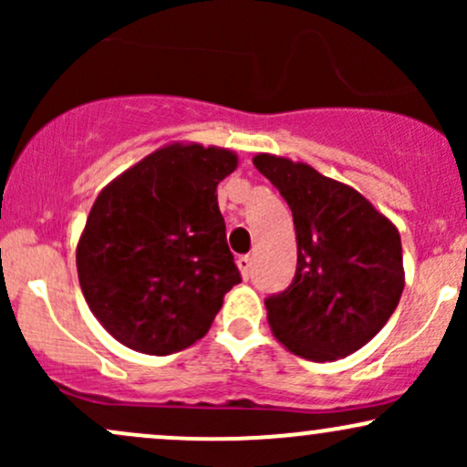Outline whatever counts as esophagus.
<instances>
[{"label":"esophagus","mask_w":467,"mask_h":467,"mask_svg":"<svg viewBox=\"0 0 467 467\" xmlns=\"http://www.w3.org/2000/svg\"><path fill=\"white\" fill-rule=\"evenodd\" d=\"M237 267H239L241 276L250 278V272H252V259H250V256H239V259H237Z\"/></svg>","instance_id":"obj_1"}]
</instances>
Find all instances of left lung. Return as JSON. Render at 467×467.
Listing matches in <instances>:
<instances>
[{
  "label": "left lung",
  "instance_id": "8db88e82",
  "mask_svg": "<svg viewBox=\"0 0 467 467\" xmlns=\"http://www.w3.org/2000/svg\"><path fill=\"white\" fill-rule=\"evenodd\" d=\"M252 162L287 202L298 245L292 285L265 301L272 334L314 362L362 349L404 289L398 228L356 189L309 164L272 153Z\"/></svg>",
  "mask_w": 467,
  "mask_h": 467
}]
</instances>
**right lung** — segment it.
<instances>
[{"label": "right lung", "instance_id": "1", "mask_svg": "<svg viewBox=\"0 0 467 467\" xmlns=\"http://www.w3.org/2000/svg\"><path fill=\"white\" fill-rule=\"evenodd\" d=\"M237 162L230 149L171 142L99 192L77 245L78 283L118 342L169 356L211 329L241 281L215 192Z\"/></svg>", "mask_w": 467, "mask_h": 467}]
</instances>
